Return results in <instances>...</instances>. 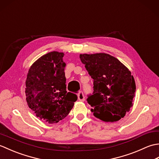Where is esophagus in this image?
<instances>
[{
    "label": "esophagus",
    "mask_w": 159,
    "mask_h": 159,
    "mask_svg": "<svg viewBox=\"0 0 159 159\" xmlns=\"http://www.w3.org/2000/svg\"><path fill=\"white\" fill-rule=\"evenodd\" d=\"M78 98L80 101H84L85 100V96H84L83 92H80L78 94Z\"/></svg>",
    "instance_id": "esophagus-1"
}]
</instances>
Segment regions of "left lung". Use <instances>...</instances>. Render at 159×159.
<instances>
[{"instance_id": "8db88e82", "label": "left lung", "mask_w": 159, "mask_h": 159, "mask_svg": "<svg viewBox=\"0 0 159 159\" xmlns=\"http://www.w3.org/2000/svg\"><path fill=\"white\" fill-rule=\"evenodd\" d=\"M80 59L93 79V92L87 99L93 116L104 121L123 118L133 107L136 90L129 70L106 53L82 54Z\"/></svg>"}]
</instances>
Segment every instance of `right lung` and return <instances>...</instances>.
Masks as SVG:
<instances>
[{"label":"right lung","mask_w":159,"mask_h":159,"mask_svg":"<svg viewBox=\"0 0 159 159\" xmlns=\"http://www.w3.org/2000/svg\"><path fill=\"white\" fill-rule=\"evenodd\" d=\"M63 52H50L30 67L26 80V100L40 120L49 124L64 119L77 100L66 91Z\"/></svg>","instance_id":"add662e5"}]
</instances>
